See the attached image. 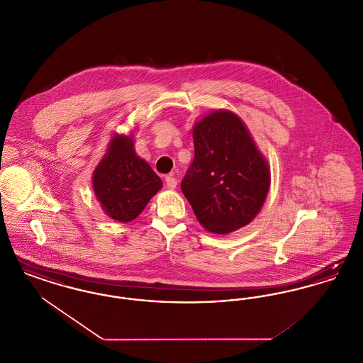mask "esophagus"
I'll return each mask as SVG.
<instances>
[{
	"instance_id": "34e87169",
	"label": "esophagus",
	"mask_w": 363,
	"mask_h": 363,
	"mask_svg": "<svg viewBox=\"0 0 363 363\" xmlns=\"http://www.w3.org/2000/svg\"><path fill=\"white\" fill-rule=\"evenodd\" d=\"M166 185H167L169 189H174L177 186V179L174 178L173 175L166 177Z\"/></svg>"
}]
</instances>
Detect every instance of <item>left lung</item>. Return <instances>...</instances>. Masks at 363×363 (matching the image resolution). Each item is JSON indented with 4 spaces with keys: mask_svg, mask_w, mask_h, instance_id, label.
<instances>
[{
    "mask_svg": "<svg viewBox=\"0 0 363 363\" xmlns=\"http://www.w3.org/2000/svg\"><path fill=\"white\" fill-rule=\"evenodd\" d=\"M194 159L181 189L206 230L249 225L269 190V167L238 116L216 110L193 126Z\"/></svg>",
    "mask_w": 363,
    "mask_h": 363,
    "instance_id": "obj_1",
    "label": "left lung"
}]
</instances>
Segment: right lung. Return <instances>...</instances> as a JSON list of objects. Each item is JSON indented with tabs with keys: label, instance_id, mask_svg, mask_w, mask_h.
I'll use <instances>...</instances> for the list:
<instances>
[{
	"label": "right lung",
	"instance_id": "add662e5",
	"mask_svg": "<svg viewBox=\"0 0 363 363\" xmlns=\"http://www.w3.org/2000/svg\"><path fill=\"white\" fill-rule=\"evenodd\" d=\"M133 144L132 136L114 135L92 175L104 213L121 223L135 220L162 188V179L136 155Z\"/></svg>",
	"mask_w": 363,
	"mask_h": 363
}]
</instances>
